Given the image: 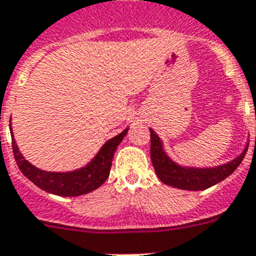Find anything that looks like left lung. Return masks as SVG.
Returning <instances> with one entry per match:
<instances>
[{
	"mask_svg": "<svg viewBox=\"0 0 256 256\" xmlns=\"http://www.w3.org/2000/svg\"><path fill=\"white\" fill-rule=\"evenodd\" d=\"M151 134V162L158 177L162 183L168 186L176 187L180 190H191V191H202L209 187L214 186L220 180H226L230 174L234 173L248 152V148L242 154L237 156L236 159L228 164L220 165L212 169H194L182 168L180 165L174 164L162 150V142L159 137L150 130Z\"/></svg>",
	"mask_w": 256,
	"mask_h": 256,
	"instance_id": "left-lung-1",
	"label": "left lung"
}]
</instances>
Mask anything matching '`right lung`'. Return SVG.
Segmentation results:
<instances>
[{"label": "right lung", "mask_w": 256, "mask_h": 256, "mask_svg": "<svg viewBox=\"0 0 256 256\" xmlns=\"http://www.w3.org/2000/svg\"><path fill=\"white\" fill-rule=\"evenodd\" d=\"M126 132H128V128L114 138L108 140L102 146L100 152L97 154L96 158L87 166L76 172H69V173H51V172L37 169L22 158L16 144H15L14 136H11V144H12L15 162H16L20 172L29 180H32L40 190L50 192V194L73 198V196L84 195V194L98 188L108 180L112 159H114V154Z\"/></svg>", "instance_id": "obj_1"}]
</instances>
